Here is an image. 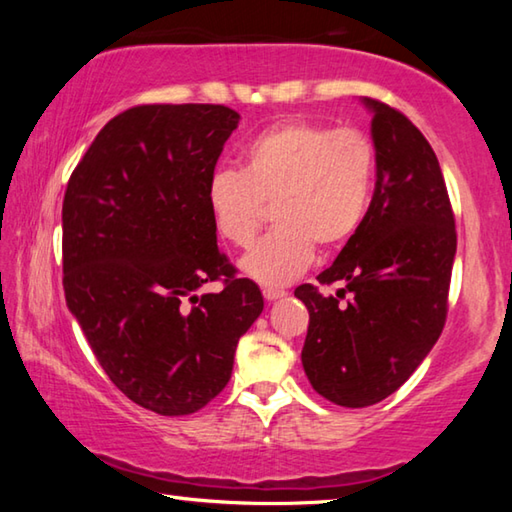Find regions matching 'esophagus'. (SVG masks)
Wrapping results in <instances>:
<instances>
[{
    "mask_svg": "<svg viewBox=\"0 0 512 512\" xmlns=\"http://www.w3.org/2000/svg\"><path fill=\"white\" fill-rule=\"evenodd\" d=\"M264 298L268 300V302H273V300H277V298H284L287 296V293H284L282 289H273V287H264Z\"/></svg>",
    "mask_w": 512,
    "mask_h": 512,
    "instance_id": "1",
    "label": "esophagus"
}]
</instances>
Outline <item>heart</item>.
Returning a JSON list of instances; mask_svg holds the SVG:
<instances>
[{
	"label": "heart",
	"mask_w": 512,
	"mask_h": 512,
	"mask_svg": "<svg viewBox=\"0 0 512 512\" xmlns=\"http://www.w3.org/2000/svg\"><path fill=\"white\" fill-rule=\"evenodd\" d=\"M375 171V146L357 128L282 121L246 144L241 171L214 173L207 203L219 235L239 248L253 244L271 205L277 228L241 259V271L280 287L305 273L316 244L336 248L361 228Z\"/></svg>",
	"instance_id": "heart-1"
}]
</instances>
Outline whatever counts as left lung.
Returning <instances> with one entry per match:
<instances>
[{
  "instance_id": "obj_1",
  "label": "left lung",
  "mask_w": 512,
  "mask_h": 512,
  "mask_svg": "<svg viewBox=\"0 0 512 512\" xmlns=\"http://www.w3.org/2000/svg\"><path fill=\"white\" fill-rule=\"evenodd\" d=\"M372 115L377 183L361 228L320 284L296 289L309 309L302 368L325 400L363 409L393 395L436 345L456 257L454 214L436 153L402 112L361 99ZM351 300L341 303L344 293Z\"/></svg>"
}]
</instances>
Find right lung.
I'll return each instance as SVG.
<instances>
[{
	"instance_id": "add662e5",
	"label": "right lung",
	"mask_w": 512,
	"mask_h": 512,
	"mask_svg": "<svg viewBox=\"0 0 512 512\" xmlns=\"http://www.w3.org/2000/svg\"><path fill=\"white\" fill-rule=\"evenodd\" d=\"M239 119L212 103L131 108L101 128L67 183V307L112 384L160 415H189L223 391L264 309L216 246L207 203ZM219 276L223 292L197 296Z\"/></svg>"
}]
</instances>
